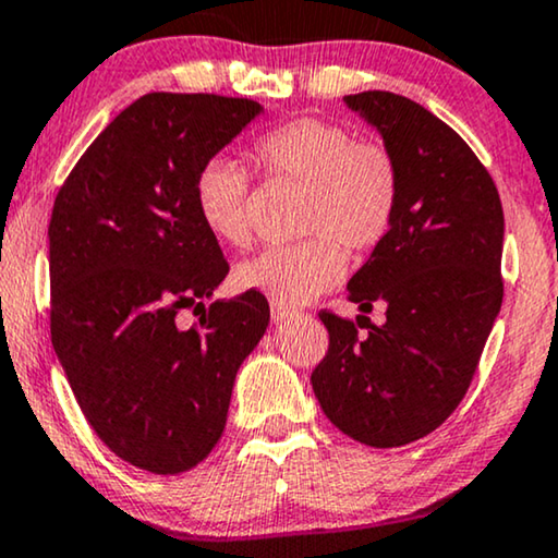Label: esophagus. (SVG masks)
Returning <instances> with one entry per match:
<instances>
[{
	"label": "esophagus",
	"instance_id": "esophagus-1",
	"mask_svg": "<svg viewBox=\"0 0 558 558\" xmlns=\"http://www.w3.org/2000/svg\"><path fill=\"white\" fill-rule=\"evenodd\" d=\"M294 317H296L294 310L281 307V304H271V319H274V325H284V323H289V319H294Z\"/></svg>",
	"mask_w": 558,
	"mask_h": 558
}]
</instances>
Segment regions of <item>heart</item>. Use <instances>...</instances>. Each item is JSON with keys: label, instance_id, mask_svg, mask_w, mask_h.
<instances>
[{"label": "heart", "instance_id": "obj_1", "mask_svg": "<svg viewBox=\"0 0 558 558\" xmlns=\"http://www.w3.org/2000/svg\"><path fill=\"white\" fill-rule=\"evenodd\" d=\"M271 178L307 187L304 233L315 241L269 248L235 269V284L281 307L310 304L340 284L345 254L378 246L393 223L399 172L391 155L355 140L350 129L323 119H296L254 144ZM195 208L203 226L228 246L251 241V182L228 157L203 165L195 178Z\"/></svg>", "mask_w": 558, "mask_h": 558}]
</instances>
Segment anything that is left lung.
Wrapping results in <instances>:
<instances>
[{
    "instance_id": "1",
    "label": "left lung",
    "mask_w": 558,
    "mask_h": 558,
    "mask_svg": "<svg viewBox=\"0 0 558 558\" xmlns=\"http://www.w3.org/2000/svg\"><path fill=\"white\" fill-rule=\"evenodd\" d=\"M342 104L376 129L399 172L386 239L348 281L356 327L323 312L330 348L312 373L325 416L368 447L391 449L437 429L468 393L502 304L506 220L495 182L460 134L411 98L388 90ZM361 317V315H357Z\"/></svg>"
}]
</instances>
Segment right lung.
Returning <instances> with one entry per match:
<instances>
[{"mask_svg":"<svg viewBox=\"0 0 558 558\" xmlns=\"http://www.w3.org/2000/svg\"><path fill=\"white\" fill-rule=\"evenodd\" d=\"M264 106L147 94L78 159L50 216V332L98 439L155 475H180L226 429L235 373L269 327L246 292L205 307L228 264L195 208V178ZM180 308L203 311L180 328Z\"/></svg>","mask_w":558,"mask_h":558,"instance_id":"add662e5","label":"right lung"}]
</instances>
